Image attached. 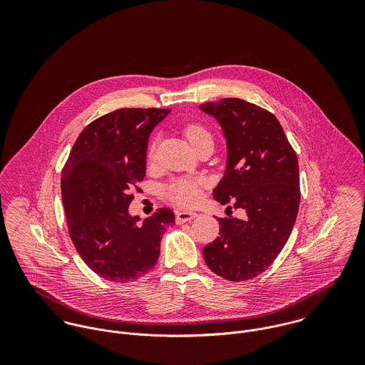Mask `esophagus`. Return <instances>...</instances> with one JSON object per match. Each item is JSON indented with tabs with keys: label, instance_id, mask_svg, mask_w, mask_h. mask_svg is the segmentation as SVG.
<instances>
[{
	"label": "esophagus",
	"instance_id": "obj_1",
	"mask_svg": "<svg viewBox=\"0 0 365 365\" xmlns=\"http://www.w3.org/2000/svg\"><path fill=\"white\" fill-rule=\"evenodd\" d=\"M198 216V213L195 212H190V210H177L175 212V222L177 223H185L190 222L192 219H195Z\"/></svg>",
	"mask_w": 365,
	"mask_h": 365
}]
</instances>
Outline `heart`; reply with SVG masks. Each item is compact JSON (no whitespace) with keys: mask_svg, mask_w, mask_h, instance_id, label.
I'll return each instance as SVG.
<instances>
[{"mask_svg":"<svg viewBox=\"0 0 365 365\" xmlns=\"http://www.w3.org/2000/svg\"><path fill=\"white\" fill-rule=\"evenodd\" d=\"M184 135L192 148H198L204 142H213L212 133L201 123H190L184 129ZM155 153V143H152L149 149V157H153ZM207 182L202 178H178L171 181L165 190V197L175 205L190 208L200 202L202 190L205 188Z\"/></svg>","mask_w":365,"mask_h":365,"instance_id":"1","label":"heart"}]
</instances>
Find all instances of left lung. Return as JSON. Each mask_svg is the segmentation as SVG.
Returning a JSON list of instances; mask_svg holds the SVG:
<instances>
[{"label":"left lung","mask_w":365,"mask_h":365,"mask_svg":"<svg viewBox=\"0 0 365 365\" xmlns=\"http://www.w3.org/2000/svg\"><path fill=\"white\" fill-rule=\"evenodd\" d=\"M200 108L217 119L227 142L213 198L246 212L243 219H217L219 237L204 247V259L219 277L247 281L272 264L292 232L301 201L298 157L278 119L259 105L223 98Z\"/></svg>","instance_id":"left-lung-1"}]
</instances>
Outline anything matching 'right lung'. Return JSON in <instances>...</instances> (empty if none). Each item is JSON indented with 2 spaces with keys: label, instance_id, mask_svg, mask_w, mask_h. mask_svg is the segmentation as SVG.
<instances>
[{
  "label": "right lung",
  "instance_id": "add662e5",
  "mask_svg": "<svg viewBox=\"0 0 365 365\" xmlns=\"http://www.w3.org/2000/svg\"><path fill=\"white\" fill-rule=\"evenodd\" d=\"M171 109L120 108L93 120L61 171V200L71 242L83 261L112 282H133L156 265L174 212L157 209L142 225L129 215L132 191L146 175L152 130Z\"/></svg>",
  "mask_w": 365,
  "mask_h": 365
}]
</instances>
